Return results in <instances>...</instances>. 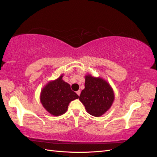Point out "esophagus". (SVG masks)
<instances>
[{
    "label": "esophagus",
    "mask_w": 157,
    "mask_h": 157,
    "mask_svg": "<svg viewBox=\"0 0 157 157\" xmlns=\"http://www.w3.org/2000/svg\"><path fill=\"white\" fill-rule=\"evenodd\" d=\"M77 95H78V96H80V90H78V91L77 92Z\"/></svg>",
    "instance_id": "34e87169"
}]
</instances>
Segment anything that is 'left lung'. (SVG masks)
I'll return each instance as SVG.
<instances>
[{
  "label": "left lung",
  "mask_w": 157,
  "mask_h": 157,
  "mask_svg": "<svg viewBox=\"0 0 157 157\" xmlns=\"http://www.w3.org/2000/svg\"><path fill=\"white\" fill-rule=\"evenodd\" d=\"M84 86L80 95V101L91 115H103L111 107L115 99L110 84L101 78L88 75L85 76Z\"/></svg>",
  "instance_id": "8db88e82"
}]
</instances>
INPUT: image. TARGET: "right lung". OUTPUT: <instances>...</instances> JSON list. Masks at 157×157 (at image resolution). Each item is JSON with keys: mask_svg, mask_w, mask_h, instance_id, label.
<instances>
[{"mask_svg": "<svg viewBox=\"0 0 157 157\" xmlns=\"http://www.w3.org/2000/svg\"><path fill=\"white\" fill-rule=\"evenodd\" d=\"M63 75L46 84L40 96L42 106L51 115L56 117L64 114L69 103L78 98V95L71 89L70 85L62 80Z\"/></svg>", "mask_w": 157, "mask_h": 157, "instance_id": "1", "label": "right lung"}]
</instances>
